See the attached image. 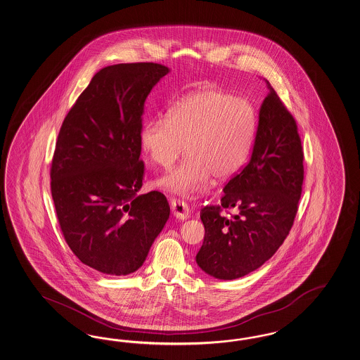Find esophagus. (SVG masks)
Masks as SVG:
<instances>
[{
    "label": "esophagus",
    "mask_w": 360,
    "mask_h": 360,
    "mask_svg": "<svg viewBox=\"0 0 360 360\" xmlns=\"http://www.w3.org/2000/svg\"><path fill=\"white\" fill-rule=\"evenodd\" d=\"M172 211H173L175 217L179 219V220H186L191 214L188 205L181 199H173L172 200Z\"/></svg>",
    "instance_id": "1"
}]
</instances>
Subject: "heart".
Wrapping results in <instances>:
<instances>
[{
	"mask_svg": "<svg viewBox=\"0 0 360 360\" xmlns=\"http://www.w3.org/2000/svg\"><path fill=\"white\" fill-rule=\"evenodd\" d=\"M253 134V110L246 99L200 90L186 97L169 119L146 123L140 143L149 158L165 169L186 150L185 161L157 184L190 196L205 190L214 176L225 181L236 174L249 153Z\"/></svg>",
	"mask_w": 360,
	"mask_h": 360,
	"instance_id": "heart-1",
	"label": "heart"
}]
</instances>
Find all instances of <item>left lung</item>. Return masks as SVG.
Masks as SVG:
<instances>
[{"mask_svg": "<svg viewBox=\"0 0 360 360\" xmlns=\"http://www.w3.org/2000/svg\"><path fill=\"white\" fill-rule=\"evenodd\" d=\"M267 82L269 94L250 161L224 187L220 205L200 211L205 241L198 266L232 281L269 261L290 233L304 181V153L296 122ZM233 214H230V211Z\"/></svg>", "mask_w": 360, "mask_h": 360, "instance_id": "8db88e82", "label": "left lung"}]
</instances>
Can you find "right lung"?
<instances>
[{"label": "right lung", "instance_id": "right-lung-1", "mask_svg": "<svg viewBox=\"0 0 360 360\" xmlns=\"http://www.w3.org/2000/svg\"><path fill=\"white\" fill-rule=\"evenodd\" d=\"M169 72L155 63L101 69L60 128L51 194L70 250L97 271L139 270L169 219L165 195H137L146 97Z\"/></svg>", "mask_w": 360, "mask_h": 360}]
</instances>
